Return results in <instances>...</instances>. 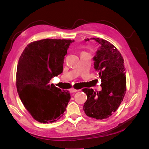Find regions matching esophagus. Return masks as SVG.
<instances>
[{
	"mask_svg": "<svg viewBox=\"0 0 149 149\" xmlns=\"http://www.w3.org/2000/svg\"><path fill=\"white\" fill-rule=\"evenodd\" d=\"M76 91H78V90H77V89H74V88H71V89H70V92H71V93H75V92H76Z\"/></svg>",
	"mask_w": 149,
	"mask_h": 149,
	"instance_id": "34e87169",
	"label": "esophagus"
}]
</instances>
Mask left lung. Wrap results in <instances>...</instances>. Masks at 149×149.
<instances>
[{"label": "left lung", "instance_id": "obj_1", "mask_svg": "<svg viewBox=\"0 0 149 149\" xmlns=\"http://www.w3.org/2000/svg\"><path fill=\"white\" fill-rule=\"evenodd\" d=\"M100 47L93 60L94 68L101 79V91L84 88L87 100L83 110L90 118L104 119L118 109L126 91V77L123 57L115 46L107 40L93 38ZM89 39H86L89 41Z\"/></svg>", "mask_w": 149, "mask_h": 149}]
</instances>
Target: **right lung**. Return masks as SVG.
Listing matches in <instances>:
<instances>
[{
  "label": "right lung",
  "mask_w": 149,
  "mask_h": 149,
  "mask_svg": "<svg viewBox=\"0 0 149 149\" xmlns=\"http://www.w3.org/2000/svg\"><path fill=\"white\" fill-rule=\"evenodd\" d=\"M74 40L47 38L31 42L18 62L16 86L25 109L41 123H52L63 116L71 96L51 79L63 70L65 56Z\"/></svg>",
  "instance_id": "obj_1"
}]
</instances>
